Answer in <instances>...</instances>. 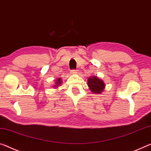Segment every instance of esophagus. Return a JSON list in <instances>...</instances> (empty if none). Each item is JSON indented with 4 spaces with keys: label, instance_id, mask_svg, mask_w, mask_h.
Returning a JSON list of instances; mask_svg holds the SVG:
<instances>
[{
    "label": "esophagus",
    "instance_id": "obj_1",
    "mask_svg": "<svg viewBox=\"0 0 151 151\" xmlns=\"http://www.w3.org/2000/svg\"><path fill=\"white\" fill-rule=\"evenodd\" d=\"M77 73H78L77 70H71L70 71V73L73 74V75H75V74H76Z\"/></svg>",
    "mask_w": 151,
    "mask_h": 151
}]
</instances>
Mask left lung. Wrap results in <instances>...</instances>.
Masks as SVG:
<instances>
[{
    "mask_svg": "<svg viewBox=\"0 0 151 151\" xmlns=\"http://www.w3.org/2000/svg\"><path fill=\"white\" fill-rule=\"evenodd\" d=\"M87 85L93 93H98V94H100L102 91H104L106 87L104 81L97 76L88 77Z\"/></svg>",
    "mask_w": 151,
    "mask_h": 151,
    "instance_id": "obj_1",
    "label": "left lung"
}]
</instances>
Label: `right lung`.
Listing matches in <instances>:
<instances>
[{
    "instance_id": "add662e5",
    "label": "right lung",
    "mask_w": 151,
    "mask_h": 151,
    "mask_svg": "<svg viewBox=\"0 0 151 151\" xmlns=\"http://www.w3.org/2000/svg\"><path fill=\"white\" fill-rule=\"evenodd\" d=\"M62 83V81H61V78H58V80L56 81V85H54V88H57L59 86H60Z\"/></svg>"
}]
</instances>
